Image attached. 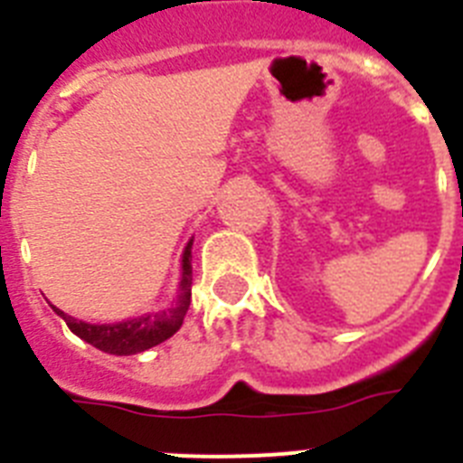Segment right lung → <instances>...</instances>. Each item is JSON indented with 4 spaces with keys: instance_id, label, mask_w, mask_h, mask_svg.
<instances>
[{
    "instance_id": "obj_1",
    "label": "right lung",
    "mask_w": 463,
    "mask_h": 463,
    "mask_svg": "<svg viewBox=\"0 0 463 463\" xmlns=\"http://www.w3.org/2000/svg\"><path fill=\"white\" fill-rule=\"evenodd\" d=\"M190 298L192 241L187 243L185 252H183L181 289H178V298H175L171 308L155 315H141V317L118 322V325H88V322H80L76 317H71V315L62 313L60 308H55V313L67 322V326L76 336L88 341L90 345L99 347V350H104L109 354H137L143 353V350H148V347L165 343L166 338H171L175 331L181 329L183 317H185L187 308H190Z\"/></svg>"
}]
</instances>
